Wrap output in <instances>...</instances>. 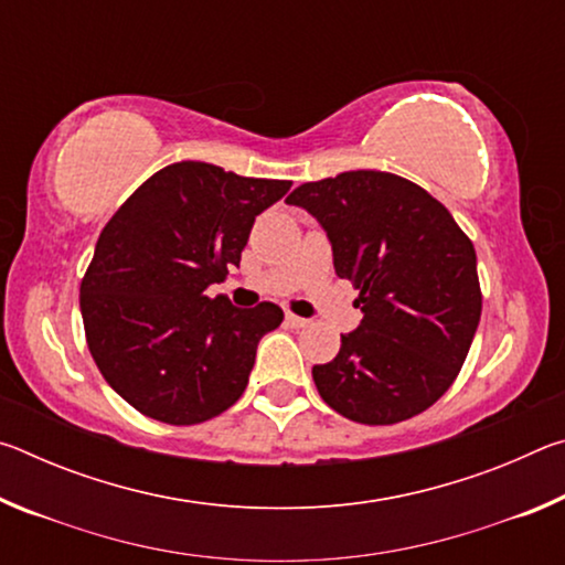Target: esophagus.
Masks as SVG:
<instances>
[{
  "label": "esophagus",
  "mask_w": 565,
  "mask_h": 565,
  "mask_svg": "<svg viewBox=\"0 0 565 565\" xmlns=\"http://www.w3.org/2000/svg\"><path fill=\"white\" fill-rule=\"evenodd\" d=\"M286 323H289L291 329H303V327H309V319L296 317V313H286Z\"/></svg>",
  "instance_id": "1"
}]
</instances>
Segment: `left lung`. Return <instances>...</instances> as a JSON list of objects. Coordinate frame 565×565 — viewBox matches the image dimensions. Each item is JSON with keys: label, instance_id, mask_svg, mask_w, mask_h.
<instances>
[{"label": "left lung", "instance_id": "left-lung-1", "mask_svg": "<svg viewBox=\"0 0 565 565\" xmlns=\"http://www.w3.org/2000/svg\"><path fill=\"white\" fill-rule=\"evenodd\" d=\"M286 202L323 226L333 269L363 319L337 359L313 366L321 398L356 424L420 414L454 384L481 321L476 248L448 209L388 171L306 181Z\"/></svg>", "mask_w": 565, "mask_h": 565}]
</instances>
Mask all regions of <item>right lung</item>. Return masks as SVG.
<instances>
[{
	"label": "right lung",
	"instance_id": "right-lung-1",
	"mask_svg": "<svg viewBox=\"0 0 565 565\" xmlns=\"http://www.w3.org/2000/svg\"><path fill=\"white\" fill-rule=\"evenodd\" d=\"M291 189L177 161L102 228L79 286L92 359L117 394L161 424L194 426L242 398L264 333L284 311L206 296L238 266L254 218Z\"/></svg>",
	"mask_w": 565,
	"mask_h": 565
}]
</instances>
